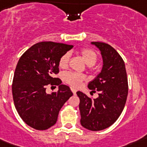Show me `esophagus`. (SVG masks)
Instances as JSON below:
<instances>
[{
    "instance_id": "34e87169",
    "label": "esophagus",
    "mask_w": 147,
    "mask_h": 147,
    "mask_svg": "<svg viewBox=\"0 0 147 147\" xmlns=\"http://www.w3.org/2000/svg\"><path fill=\"white\" fill-rule=\"evenodd\" d=\"M70 90H71V91L73 92V94H76V93H77V90L75 89V88H74V87H70Z\"/></svg>"
}]
</instances>
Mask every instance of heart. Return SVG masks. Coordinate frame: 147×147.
Here are the masks:
<instances>
[{
	"label": "heart",
	"instance_id": "1",
	"mask_svg": "<svg viewBox=\"0 0 147 147\" xmlns=\"http://www.w3.org/2000/svg\"><path fill=\"white\" fill-rule=\"evenodd\" d=\"M80 54L83 58L84 62L88 66H93L97 61V54L96 51L90 48H84L80 50ZM69 62V54H63L59 60L58 65L61 69H66L68 67ZM63 80L67 84H70L73 86H80L81 83L85 80V76L81 74L75 72H67L63 75Z\"/></svg>",
	"mask_w": 147,
	"mask_h": 147
}]
</instances>
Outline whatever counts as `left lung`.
I'll use <instances>...</instances> for the list:
<instances>
[{"instance_id": "obj_1", "label": "left lung", "mask_w": 147, "mask_h": 147, "mask_svg": "<svg viewBox=\"0 0 147 147\" xmlns=\"http://www.w3.org/2000/svg\"><path fill=\"white\" fill-rule=\"evenodd\" d=\"M100 51L103 58L101 72L88 84L98 97L91 99L77 91L80 98V123L84 128L102 130L113 124L125 107L128 94V80L125 63L113 47L103 42H91Z\"/></svg>"}]
</instances>
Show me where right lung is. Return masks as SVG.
Returning a JSON list of instances; mask_svg holds the SVG:
<instances>
[{
  "label": "right lung",
  "instance_id": "right-lung-1",
  "mask_svg": "<svg viewBox=\"0 0 147 147\" xmlns=\"http://www.w3.org/2000/svg\"><path fill=\"white\" fill-rule=\"evenodd\" d=\"M73 45L40 42L25 51L18 61L13 75L12 94L18 114L28 126L45 130L55 124L59 111L73 93L53 75L59 73L60 58ZM47 86H58L51 94Z\"/></svg>",
  "mask_w": 147,
  "mask_h": 147
}]
</instances>
